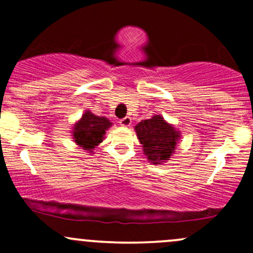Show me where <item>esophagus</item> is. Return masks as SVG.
I'll use <instances>...</instances> for the list:
<instances>
[{
  "mask_svg": "<svg viewBox=\"0 0 253 253\" xmlns=\"http://www.w3.org/2000/svg\"><path fill=\"white\" fill-rule=\"evenodd\" d=\"M130 124H132V119H130L129 117H126L120 120V125L124 127H128V126H130Z\"/></svg>",
  "mask_w": 253,
  "mask_h": 253,
  "instance_id": "34e87169",
  "label": "esophagus"
}]
</instances>
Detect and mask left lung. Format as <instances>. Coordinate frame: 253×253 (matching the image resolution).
<instances>
[{"mask_svg":"<svg viewBox=\"0 0 253 253\" xmlns=\"http://www.w3.org/2000/svg\"><path fill=\"white\" fill-rule=\"evenodd\" d=\"M144 155L151 164L167 163L175 153L181 133L162 115H153L134 126Z\"/></svg>","mask_w":253,"mask_h":253,"instance_id":"obj_1","label":"left lung"}]
</instances>
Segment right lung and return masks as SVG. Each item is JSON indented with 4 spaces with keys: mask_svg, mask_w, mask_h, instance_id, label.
<instances>
[{
    "mask_svg": "<svg viewBox=\"0 0 253 253\" xmlns=\"http://www.w3.org/2000/svg\"><path fill=\"white\" fill-rule=\"evenodd\" d=\"M112 125L106 117H97L89 109L84 110L82 118L72 126V139L78 147L92 155L94 150L103 141L106 130Z\"/></svg>",
    "mask_w": 253,
    "mask_h": 253,
    "instance_id": "obj_1",
    "label": "right lung"
}]
</instances>
